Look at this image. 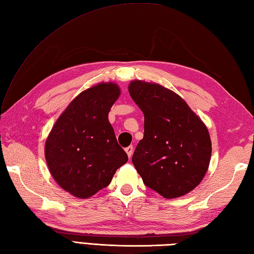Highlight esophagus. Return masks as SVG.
<instances>
[{
	"label": "esophagus",
	"instance_id": "obj_1",
	"mask_svg": "<svg viewBox=\"0 0 254 254\" xmlns=\"http://www.w3.org/2000/svg\"><path fill=\"white\" fill-rule=\"evenodd\" d=\"M126 152L127 154L128 158L132 157V154H133V146H128L126 148Z\"/></svg>",
	"mask_w": 254,
	"mask_h": 254
}]
</instances>
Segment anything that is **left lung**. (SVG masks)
I'll return each mask as SVG.
<instances>
[{
    "mask_svg": "<svg viewBox=\"0 0 254 254\" xmlns=\"http://www.w3.org/2000/svg\"><path fill=\"white\" fill-rule=\"evenodd\" d=\"M128 92L145 118L144 137L132 157L135 169L144 184L162 197L184 196L209 168L207 127L184 99L162 85L135 80Z\"/></svg>",
    "mask_w": 254,
    "mask_h": 254,
    "instance_id": "left-lung-1",
    "label": "left lung"
}]
</instances>
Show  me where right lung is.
Instances as JSON below:
<instances>
[{
    "label": "right lung",
    "instance_id": "add662e5",
    "mask_svg": "<svg viewBox=\"0 0 254 254\" xmlns=\"http://www.w3.org/2000/svg\"><path fill=\"white\" fill-rule=\"evenodd\" d=\"M120 95L116 83H99L80 93L58 118L45 143L53 179L74 197L85 199L107 187L127 161L108 114Z\"/></svg>",
    "mask_w": 254,
    "mask_h": 254
}]
</instances>
